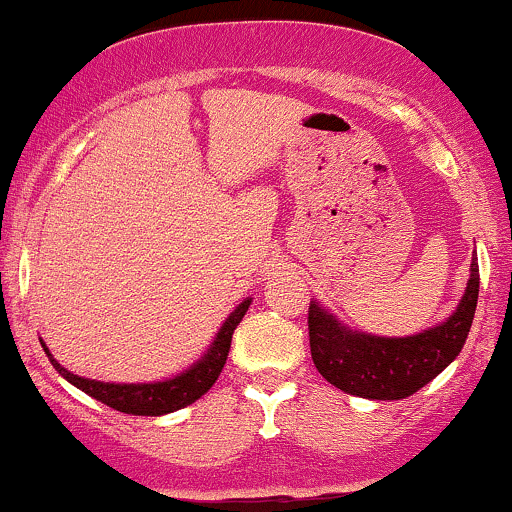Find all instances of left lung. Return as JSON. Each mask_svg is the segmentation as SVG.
Segmentation results:
<instances>
[{"instance_id":"obj_1","label":"left lung","mask_w":512,"mask_h":512,"mask_svg":"<svg viewBox=\"0 0 512 512\" xmlns=\"http://www.w3.org/2000/svg\"><path fill=\"white\" fill-rule=\"evenodd\" d=\"M477 298L479 264L474 257L465 295L453 315L415 336L384 338L350 331L312 300L307 312L312 362L329 384L350 396L372 400L408 398L439 377L463 350Z\"/></svg>"}]
</instances>
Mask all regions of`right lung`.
I'll list each match as a JSON object with an SVG mask.
<instances>
[{
    "mask_svg": "<svg viewBox=\"0 0 512 512\" xmlns=\"http://www.w3.org/2000/svg\"><path fill=\"white\" fill-rule=\"evenodd\" d=\"M252 300H243L236 310L231 312L229 319L221 324L217 338L212 341V346L207 348V353L202 355V360H197L193 367L181 372L174 379L155 381V384H109V381H95L78 377V374L69 372L66 367H61L54 360L49 348L42 343L45 353L52 362L54 369L64 377L69 384L78 386L80 391H85L88 396L97 398L100 403L109 405V408L126 412V415H147V417H159L166 412H174L186 408V405L195 403L197 398L205 396L212 389L214 381L219 379L221 369L226 365V357H229L233 329L240 324L245 312H248Z\"/></svg>",
    "mask_w": 512,
    "mask_h": 512,
    "instance_id": "obj_1",
    "label": "right lung"
}]
</instances>
